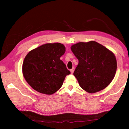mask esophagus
Instances as JSON below:
<instances>
[{"mask_svg": "<svg viewBox=\"0 0 129 129\" xmlns=\"http://www.w3.org/2000/svg\"><path fill=\"white\" fill-rule=\"evenodd\" d=\"M74 70H75V68H73V69H71V70H70V72H71V73L73 74V72H74Z\"/></svg>", "mask_w": 129, "mask_h": 129, "instance_id": "1", "label": "esophagus"}]
</instances>
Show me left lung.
Instances as JSON below:
<instances>
[{"mask_svg":"<svg viewBox=\"0 0 129 129\" xmlns=\"http://www.w3.org/2000/svg\"><path fill=\"white\" fill-rule=\"evenodd\" d=\"M71 50L79 60L73 75L82 89L94 93L110 84L117 69L116 57L112 51L95 41L78 42Z\"/></svg>","mask_w":129,"mask_h":129,"instance_id":"8db88e82","label":"left lung"}]
</instances>
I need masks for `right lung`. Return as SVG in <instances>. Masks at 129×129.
Here are the masks:
<instances>
[{
	"label": "right lung",
	"instance_id": "obj_1",
	"mask_svg": "<svg viewBox=\"0 0 129 129\" xmlns=\"http://www.w3.org/2000/svg\"><path fill=\"white\" fill-rule=\"evenodd\" d=\"M66 52L60 43H48L32 50L26 54L22 65L26 81L38 92L52 94L62 85L70 72L60 57Z\"/></svg>",
	"mask_w": 129,
	"mask_h": 129
}]
</instances>
